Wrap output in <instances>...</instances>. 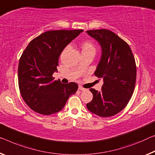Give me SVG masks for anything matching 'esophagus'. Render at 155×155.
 Listing matches in <instances>:
<instances>
[{
	"label": "esophagus",
	"instance_id": "34e87169",
	"mask_svg": "<svg viewBox=\"0 0 155 155\" xmlns=\"http://www.w3.org/2000/svg\"><path fill=\"white\" fill-rule=\"evenodd\" d=\"M78 89L80 90V91H84L85 89H84V88H82L81 86H79V87H78Z\"/></svg>",
	"mask_w": 155,
	"mask_h": 155
}]
</instances>
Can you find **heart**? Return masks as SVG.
<instances>
[{
  "label": "heart",
  "instance_id": "1",
  "mask_svg": "<svg viewBox=\"0 0 155 155\" xmlns=\"http://www.w3.org/2000/svg\"><path fill=\"white\" fill-rule=\"evenodd\" d=\"M82 51H95V47L94 44H92L91 42L90 41H87L84 42L82 45Z\"/></svg>",
  "mask_w": 155,
  "mask_h": 155
}]
</instances>
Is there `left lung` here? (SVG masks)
<instances>
[{
    "label": "left lung",
    "mask_w": 155,
    "mask_h": 155,
    "mask_svg": "<svg viewBox=\"0 0 155 155\" xmlns=\"http://www.w3.org/2000/svg\"><path fill=\"white\" fill-rule=\"evenodd\" d=\"M101 48V57L94 75L103 78L101 91L90 89L93 100L88 110L101 117L117 114L127 105L134 92L137 68L127 43L108 30H87Z\"/></svg>",
    "instance_id": "8db88e82"
}]
</instances>
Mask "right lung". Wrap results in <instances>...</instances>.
<instances>
[{
	"instance_id": "obj_1",
	"label": "right lung",
	"mask_w": 155,
	"mask_h": 155,
	"mask_svg": "<svg viewBox=\"0 0 155 155\" xmlns=\"http://www.w3.org/2000/svg\"><path fill=\"white\" fill-rule=\"evenodd\" d=\"M83 31H47L32 40L23 53L18 68V87L23 101L33 111L46 116L55 114L77 91L76 83L62 84L52 75L58 71L61 52Z\"/></svg>"
}]
</instances>
